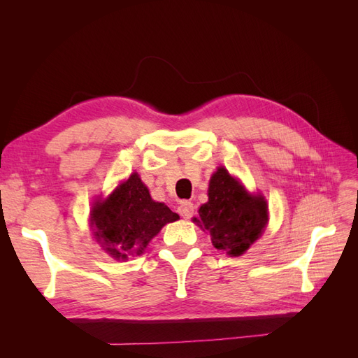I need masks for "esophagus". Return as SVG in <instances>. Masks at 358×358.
I'll return each mask as SVG.
<instances>
[{
  "label": "esophagus",
  "mask_w": 358,
  "mask_h": 358,
  "mask_svg": "<svg viewBox=\"0 0 358 358\" xmlns=\"http://www.w3.org/2000/svg\"><path fill=\"white\" fill-rule=\"evenodd\" d=\"M178 212L180 213L182 218L189 220L191 216L194 215V204L191 201H187V200L182 201L179 208H178Z\"/></svg>",
  "instance_id": "34e87169"
}]
</instances>
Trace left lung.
Returning <instances> with one entry per match:
<instances>
[{"mask_svg":"<svg viewBox=\"0 0 358 358\" xmlns=\"http://www.w3.org/2000/svg\"><path fill=\"white\" fill-rule=\"evenodd\" d=\"M194 218L209 231L212 245L231 257L242 255L259 236L267 222V204L262 196H251L224 167L209 183V201Z\"/></svg>","mask_w":358,"mask_h":358,"instance_id":"1","label":"left lung"}]
</instances>
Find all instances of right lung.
Segmentation results:
<instances>
[{"label": "right lung", "mask_w": 358, "mask_h": 358, "mask_svg": "<svg viewBox=\"0 0 358 358\" xmlns=\"http://www.w3.org/2000/svg\"><path fill=\"white\" fill-rule=\"evenodd\" d=\"M176 220L178 213L150 199L137 173L121 183L109 199L95 203L91 213L96 242L116 259L142 254L162 227Z\"/></svg>", "instance_id": "1"}]
</instances>
